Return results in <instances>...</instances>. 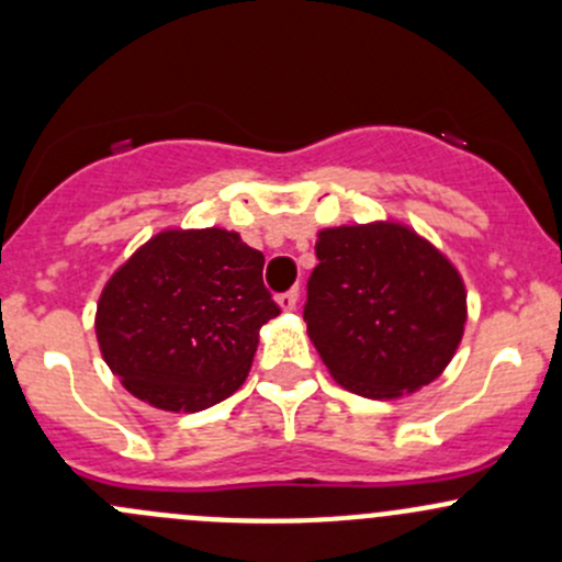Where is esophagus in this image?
Instances as JSON below:
<instances>
[{"label":"esophagus","instance_id":"esophagus-1","mask_svg":"<svg viewBox=\"0 0 562 562\" xmlns=\"http://www.w3.org/2000/svg\"><path fill=\"white\" fill-rule=\"evenodd\" d=\"M296 302H299V288H291V291H285V293H280V296H277V304H280L285 313H291V310L296 307Z\"/></svg>","mask_w":562,"mask_h":562}]
</instances>
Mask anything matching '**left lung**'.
<instances>
[{"mask_svg": "<svg viewBox=\"0 0 562 562\" xmlns=\"http://www.w3.org/2000/svg\"><path fill=\"white\" fill-rule=\"evenodd\" d=\"M307 280V334L339 386L372 400L443 372L464 328V285L429 241L396 223L326 228Z\"/></svg>", "mask_w": 562, "mask_h": 562, "instance_id": "1", "label": "left lung"}]
</instances>
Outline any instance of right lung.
<instances>
[{
    "label": "right lung",
    "instance_id": "obj_1",
    "mask_svg": "<svg viewBox=\"0 0 562 562\" xmlns=\"http://www.w3.org/2000/svg\"><path fill=\"white\" fill-rule=\"evenodd\" d=\"M277 315L263 252L239 234L166 231L108 280L94 328L124 389L162 411L195 413L245 383L260 326Z\"/></svg>",
    "mask_w": 562,
    "mask_h": 562
}]
</instances>
